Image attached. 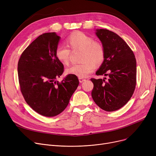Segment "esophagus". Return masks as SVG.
<instances>
[{
  "label": "esophagus",
  "instance_id": "esophagus-1",
  "mask_svg": "<svg viewBox=\"0 0 156 156\" xmlns=\"http://www.w3.org/2000/svg\"><path fill=\"white\" fill-rule=\"evenodd\" d=\"M79 79V81L80 83H83V81H85L86 80L85 78H78Z\"/></svg>",
  "mask_w": 156,
  "mask_h": 156
}]
</instances>
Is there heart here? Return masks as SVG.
I'll use <instances>...</instances> for the list:
<instances>
[{
    "mask_svg": "<svg viewBox=\"0 0 156 156\" xmlns=\"http://www.w3.org/2000/svg\"><path fill=\"white\" fill-rule=\"evenodd\" d=\"M68 46L73 51L81 50L80 64H73L66 69L69 75H73L79 78L87 77L91 73L95 66L101 65L105 57V48L102 44L83 32L78 31L71 34L66 39ZM64 45H58L55 49V56L63 64L67 65L69 62L71 51Z\"/></svg>",
    "mask_w": 156,
    "mask_h": 156,
    "instance_id": "1",
    "label": "heart"
}]
</instances>
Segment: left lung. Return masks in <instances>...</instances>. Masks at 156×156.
I'll return each instance as SVG.
<instances>
[{
    "label": "left lung",
    "instance_id": "obj_1",
    "mask_svg": "<svg viewBox=\"0 0 156 156\" xmlns=\"http://www.w3.org/2000/svg\"><path fill=\"white\" fill-rule=\"evenodd\" d=\"M96 35L105 48V59L96 72L109 79L91 78L92 99L102 109L111 112L124 106L132 97L136 83V63L133 52L115 33L97 30Z\"/></svg>",
    "mask_w": 156,
    "mask_h": 156
}]
</instances>
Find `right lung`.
I'll return each mask as SVG.
<instances>
[{"label": "right lung", "instance_id": "1", "mask_svg": "<svg viewBox=\"0 0 156 156\" xmlns=\"http://www.w3.org/2000/svg\"><path fill=\"white\" fill-rule=\"evenodd\" d=\"M59 39L54 32L40 35L23 52L18 64L24 100L35 111L47 117L61 113L79 85L78 77L73 75L61 82L55 81L64 69L55 56Z\"/></svg>", "mask_w": 156, "mask_h": 156}]
</instances>
